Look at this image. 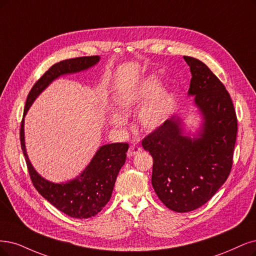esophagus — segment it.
Masks as SVG:
<instances>
[{
	"label": "esophagus",
	"mask_w": 256,
	"mask_h": 256,
	"mask_svg": "<svg viewBox=\"0 0 256 256\" xmlns=\"http://www.w3.org/2000/svg\"><path fill=\"white\" fill-rule=\"evenodd\" d=\"M140 152H142V150H141L139 146H130V148L128 150V156H135V155L139 154Z\"/></svg>",
	"instance_id": "obj_1"
}]
</instances>
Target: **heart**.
I'll list each match as a JSON object with an SVG mask.
<instances>
[{
  "mask_svg": "<svg viewBox=\"0 0 256 256\" xmlns=\"http://www.w3.org/2000/svg\"><path fill=\"white\" fill-rule=\"evenodd\" d=\"M158 86L159 82L157 78L148 77L144 82H141L137 88L120 94L116 99V106L119 112L122 114L123 116H128L130 112L141 108L150 99H152L157 92ZM168 108V94L164 92L158 94L141 112L139 116L141 126L146 130H155L159 128L166 119ZM123 116L119 115V114L112 115L110 123L118 128H126V119Z\"/></svg>",
  "mask_w": 256,
  "mask_h": 256,
  "instance_id": "heart-1",
  "label": "heart"
}]
</instances>
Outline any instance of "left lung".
Returning a JSON list of instances; mask_svg holds the SVG:
<instances>
[{"label":"left lung","mask_w":256,"mask_h":256,"mask_svg":"<svg viewBox=\"0 0 256 256\" xmlns=\"http://www.w3.org/2000/svg\"><path fill=\"white\" fill-rule=\"evenodd\" d=\"M192 74L188 94L204 122L198 137L184 135L173 116L142 140L153 157L152 186L170 210L184 213L209 202L230 175L238 118L228 90L208 66L184 56Z\"/></svg>","instance_id":"1"}]
</instances>
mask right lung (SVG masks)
<instances>
[{
  "label": "right lung",
  "mask_w": 256,
  "mask_h": 256,
  "mask_svg": "<svg viewBox=\"0 0 256 256\" xmlns=\"http://www.w3.org/2000/svg\"><path fill=\"white\" fill-rule=\"evenodd\" d=\"M99 60V56H90L63 60L54 64L34 83L28 94L23 116L25 117L36 98L54 79L63 74L88 70L96 65ZM20 139L28 172L36 191L61 212L72 218L80 220L90 218L98 214L108 202L117 175L126 162V153L128 150L126 142L102 146L90 160V164L77 178L68 182L54 184L38 174L27 156L24 137V118L21 123Z\"/></svg>",
  "instance_id": "add662e5"
}]
</instances>
